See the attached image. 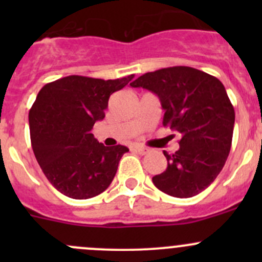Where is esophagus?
I'll use <instances>...</instances> for the list:
<instances>
[{
    "label": "esophagus",
    "instance_id": "obj_1",
    "mask_svg": "<svg viewBox=\"0 0 262 262\" xmlns=\"http://www.w3.org/2000/svg\"><path fill=\"white\" fill-rule=\"evenodd\" d=\"M133 149L136 150L137 153H139V155H146V153L148 152V149L146 147H142V146H134Z\"/></svg>",
    "mask_w": 262,
    "mask_h": 262
}]
</instances>
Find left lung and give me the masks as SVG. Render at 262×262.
<instances>
[{"instance_id":"obj_1","label":"left lung","mask_w":262,"mask_h":262,"mask_svg":"<svg viewBox=\"0 0 262 262\" xmlns=\"http://www.w3.org/2000/svg\"><path fill=\"white\" fill-rule=\"evenodd\" d=\"M158 96L163 126L180 137L167 168L152 178L165 194L191 198L207 189L223 168L233 136L234 109L223 83L196 68L178 66L144 73L130 83Z\"/></svg>"}]
</instances>
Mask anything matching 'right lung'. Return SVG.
Masks as SVG:
<instances>
[{"label": "right lung", "instance_id": "1", "mask_svg": "<svg viewBox=\"0 0 262 262\" xmlns=\"http://www.w3.org/2000/svg\"><path fill=\"white\" fill-rule=\"evenodd\" d=\"M68 76L47 83L29 112L34 155L50 184L72 199H90L109 187L125 146L105 147L91 133L105 118L109 97L133 80Z\"/></svg>", "mask_w": 262, "mask_h": 262}]
</instances>
